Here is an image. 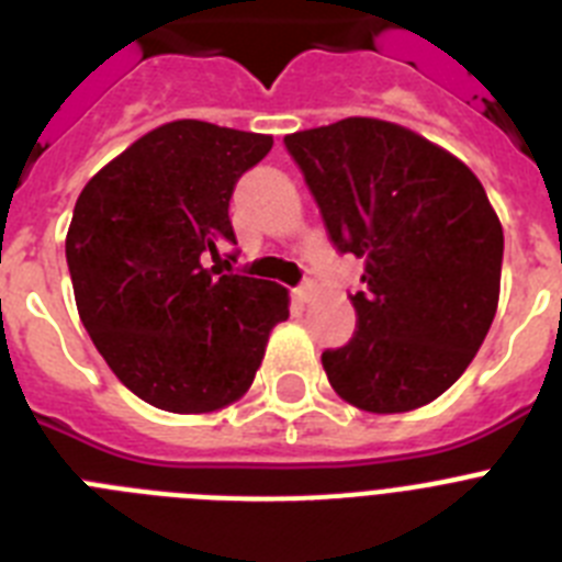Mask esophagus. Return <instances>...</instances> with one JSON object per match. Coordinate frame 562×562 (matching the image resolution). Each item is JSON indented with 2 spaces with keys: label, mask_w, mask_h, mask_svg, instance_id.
<instances>
[{
  "label": "esophagus",
  "mask_w": 562,
  "mask_h": 562,
  "mask_svg": "<svg viewBox=\"0 0 562 562\" xmlns=\"http://www.w3.org/2000/svg\"><path fill=\"white\" fill-rule=\"evenodd\" d=\"M312 292H315V286H312V281H304V284L295 286V290H292V295H295V301H301V304H310V301H312Z\"/></svg>",
  "instance_id": "obj_1"
}]
</instances>
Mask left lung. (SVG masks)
<instances>
[{
	"instance_id": "obj_1",
	"label": "left lung",
	"mask_w": 562,
	"mask_h": 562,
	"mask_svg": "<svg viewBox=\"0 0 562 562\" xmlns=\"http://www.w3.org/2000/svg\"><path fill=\"white\" fill-rule=\"evenodd\" d=\"M337 252L366 258L357 331L321 355L331 389L371 414L434 402L464 374L498 310L504 231L445 148L374 117L286 134Z\"/></svg>"
}]
</instances>
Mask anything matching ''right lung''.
I'll return each instance as SVG.
<instances>
[{
  "label": "right lung",
  "instance_id": "right-lung-1",
  "mask_svg": "<svg viewBox=\"0 0 562 562\" xmlns=\"http://www.w3.org/2000/svg\"><path fill=\"white\" fill-rule=\"evenodd\" d=\"M272 137L202 121L143 134L87 182L67 233L78 315L114 376L171 414L220 411L250 389L284 286L207 270L236 245L231 196ZM233 258V256H231Z\"/></svg>",
  "mask_w": 562,
  "mask_h": 562
}]
</instances>
